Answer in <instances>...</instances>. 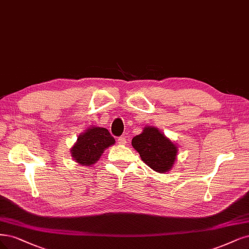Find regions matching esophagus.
<instances>
[{
    "label": "esophagus",
    "instance_id": "1",
    "mask_svg": "<svg viewBox=\"0 0 249 249\" xmlns=\"http://www.w3.org/2000/svg\"><path fill=\"white\" fill-rule=\"evenodd\" d=\"M117 141H118V144H121V145H124V144L126 143V139H125V137H124V136L119 137Z\"/></svg>",
    "mask_w": 249,
    "mask_h": 249
}]
</instances>
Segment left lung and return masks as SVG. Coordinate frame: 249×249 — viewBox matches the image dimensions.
<instances>
[{"instance_id": "obj_1", "label": "left lung", "mask_w": 249, "mask_h": 249, "mask_svg": "<svg viewBox=\"0 0 249 249\" xmlns=\"http://www.w3.org/2000/svg\"><path fill=\"white\" fill-rule=\"evenodd\" d=\"M132 145L145 164L159 173L169 171L176 160V145L153 126H146L135 136Z\"/></svg>"}]
</instances>
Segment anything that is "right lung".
<instances>
[{"mask_svg": "<svg viewBox=\"0 0 249 249\" xmlns=\"http://www.w3.org/2000/svg\"><path fill=\"white\" fill-rule=\"evenodd\" d=\"M115 140L105 127H89L81 134L72 147V157L82 166H89L100 159L103 151Z\"/></svg>", "mask_w": 249, "mask_h": 249, "instance_id": "obj_1", "label": "right lung"}]
</instances>
